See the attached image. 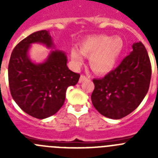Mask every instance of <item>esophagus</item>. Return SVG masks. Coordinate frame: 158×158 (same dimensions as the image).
Wrapping results in <instances>:
<instances>
[{"instance_id": "esophagus-1", "label": "esophagus", "mask_w": 158, "mask_h": 158, "mask_svg": "<svg viewBox=\"0 0 158 158\" xmlns=\"http://www.w3.org/2000/svg\"><path fill=\"white\" fill-rule=\"evenodd\" d=\"M89 77H87L84 76V75H81V76L80 77V79H79V83H82L83 81H86Z\"/></svg>"}]
</instances>
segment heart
<instances>
[{
  "label": "heart",
  "mask_w": 158,
  "mask_h": 158,
  "mask_svg": "<svg viewBox=\"0 0 158 158\" xmlns=\"http://www.w3.org/2000/svg\"><path fill=\"white\" fill-rule=\"evenodd\" d=\"M123 47L121 38L99 35L84 40L79 50L73 48L70 58L73 65L79 67L84 62L83 56L90 57L89 63L93 70L99 74H105L115 69Z\"/></svg>",
  "instance_id": "heart-1"
}]
</instances>
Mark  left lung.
Wrapping results in <instances>:
<instances>
[{
    "mask_svg": "<svg viewBox=\"0 0 158 158\" xmlns=\"http://www.w3.org/2000/svg\"><path fill=\"white\" fill-rule=\"evenodd\" d=\"M119 65L101 79H93L91 96L93 106L104 116L119 119L135 111L149 90L151 64L141 42Z\"/></svg>",
    "mask_w": 158,
    "mask_h": 158,
    "instance_id": "left-lung-1",
    "label": "left lung"
}]
</instances>
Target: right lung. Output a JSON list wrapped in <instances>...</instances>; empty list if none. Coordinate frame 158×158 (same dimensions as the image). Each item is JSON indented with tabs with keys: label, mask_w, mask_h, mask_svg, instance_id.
Listing matches in <instances>:
<instances>
[{
	"label": "right lung",
	"mask_w": 158,
	"mask_h": 158,
	"mask_svg": "<svg viewBox=\"0 0 158 158\" xmlns=\"http://www.w3.org/2000/svg\"><path fill=\"white\" fill-rule=\"evenodd\" d=\"M34 43L54 49L43 63L36 64L30 58L29 50ZM54 49L49 31H40L19 42L9 60L8 83L12 98L24 112L36 118L54 115L63 105L67 88L77 85L80 78L67 66L65 52Z\"/></svg>",
	"instance_id": "add662e5"
}]
</instances>
